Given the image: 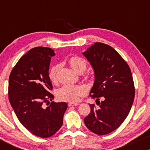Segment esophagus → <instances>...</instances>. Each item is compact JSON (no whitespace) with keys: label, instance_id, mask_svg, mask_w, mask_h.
Listing matches in <instances>:
<instances>
[{"label":"esophagus","instance_id":"1","mask_svg":"<svg viewBox=\"0 0 150 150\" xmlns=\"http://www.w3.org/2000/svg\"><path fill=\"white\" fill-rule=\"evenodd\" d=\"M79 103H76V102H69L68 104L69 106H78L79 105Z\"/></svg>","mask_w":150,"mask_h":150}]
</instances>
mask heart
Listing matches in <instances>:
<instances>
[{"instance_id":"obj_1","label":"heart","mask_w":150,"mask_h":150,"mask_svg":"<svg viewBox=\"0 0 150 150\" xmlns=\"http://www.w3.org/2000/svg\"><path fill=\"white\" fill-rule=\"evenodd\" d=\"M69 63L74 70L77 73L80 71L84 72L87 66V61L81 57L77 56L71 57L69 59ZM59 67L60 66L59 64H56L52 65L49 69L48 76L51 81L55 82L57 81V74ZM85 88L83 85L67 84L59 89L57 96L59 99L63 101L74 102L78 101L80 98L85 94Z\"/></svg>"}]
</instances>
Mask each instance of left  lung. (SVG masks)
<instances>
[{"instance_id":"obj_1","label":"left lung","mask_w":150,"mask_h":150,"mask_svg":"<svg viewBox=\"0 0 150 150\" xmlns=\"http://www.w3.org/2000/svg\"><path fill=\"white\" fill-rule=\"evenodd\" d=\"M83 54L94 72L90 96L99 105L89 104L91 112L84 122L96 134H108L124 122L132 107L134 98L132 73L124 59L107 44L96 42Z\"/></svg>"}]
</instances>
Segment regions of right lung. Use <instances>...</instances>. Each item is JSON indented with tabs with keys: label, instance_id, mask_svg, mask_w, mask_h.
<instances>
[{
	"label": "right lung",
	"instance_id": "obj_1",
	"mask_svg": "<svg viewBox=\"0 0 150 150\" xmlns=\"http://www.w3.org/2000/svg\"><path fill=\"white\" fill-rule=\"evenodd\" d=\"M50 48L35 47L23 55L12 69L9 79V100L18 120L35 136L48 138L63 125L67 108L65 102H52V85L48 76Z\"/></svg>",
	"mask_w": 150,
	"mask_h": 150
}]
</instances>
